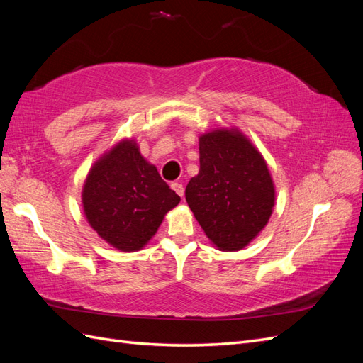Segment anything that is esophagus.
Masks as SVG:
<instances>
[{
	"instance_id": "obj_1",
	"label": "esophagus",
	"mask_w": 363,
	"mask_h": 363,
	"mask_svg": "<svg viewBox=\"0 0 363 363\" xmlns=\"http://www.w3.org/2000/svg\"><path fill=\"white\" fill-rule=\"evenodd\" d=\"M171 188L177 192L180 196H183L184 195V188H183V184L182 183H172L171 184Z\"/></svg>"
}]
</instances>
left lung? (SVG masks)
<instances>
[{"label": "left lung", "mask_w": 363, "mask_h": 363, "mask_svg": "<svg viewBox=\"0 0 363 363\" xmlns=\"http://www.w3.org/2000/svg\"><path fill=\"white\" fill-rule=\"evenodd\" d=\"M199 140L200 171L186 186V201L218 250L239 251L272 215L276 188L268 164L238 128H216Z\"/></svg>", "instance_id": "1"}]
</instances>
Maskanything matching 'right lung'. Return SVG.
<instances>
[{
	"instance_id": "add662e5",
	"label": "right lung",
	"mask_w": 363,
	"mask_h": 363,
	"mask_svg": "<svg viewBox=\"0 0 363 363\" xmlns=\"http://www.w3.org/2000/svg\"><path fill=\"white\" fill-rule=\"evenodd\" d=\"M87 223L108 245L139 251L156 235L180 196L140 155L135 139H123L98 159L82 192Z\"/></svg>"
}]
</instances>
